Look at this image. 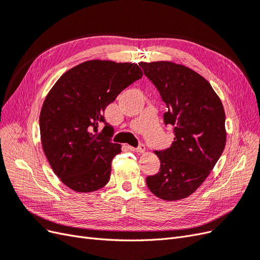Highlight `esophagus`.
<instances>
[{
    "instance_id": "esophagus-1",
    "label": "esophagus",
    "mask_w": 260,
    "mask_h": 260,
    "mask_svg": "<svg viewBox=\"0 0 260 260\" xmlns=\"http://www.w3.org/2000/svg\"><path fill=\"white\" fill-rule=\"evenodd\" d=\"M128 148L130 149V151H133V152H137V153H143L145 151V145L141 143L138 147H133V146H128Z\"/></svg>"
}]
</instances>
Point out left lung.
I'll return each instance as SVG.
<instances>
[{
  "label": "left lung",
  "mask_w": 260,
  "mask_h": 260,
  "mask_svg": "<svg viewBox=\"0 0 260 260\" xmlns=\"http://www.w3.org/2000/svg\"><path fill=\"white\" fill-rule=\"evenodd\" d=\"M140 66L168 108L165 124L175 127L170 147L155 151L160 168L146 177V184L164 201L182 200L198 190L223 152L224 109L210 83L194 70L171 61Z\"/></svg>",
  "instance_id": "left-lung-1"
}]
</instances>
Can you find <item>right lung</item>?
Returning <instances> with one entry per match:
<instances>
[{"instance_id": "right-lung-1", "label": "right lung", "mask_w": 260, "mask_h": 260, "mask_svg": "<svg viewBox=\"0 0 260 260\" xmlns=\"http://www.w3.org/2000/svg\"><path fill=\"white\" fill-rule=\"evenodd\" d=\"M142 76L132 62L88 60L66 72L46 95L40 113L42 147L55 175L72 190L88 193L107 184L121 145L111 142L114 129L103 114ZM101 123L105 128L99 133Z\"/></svg>"}]
</instances>
